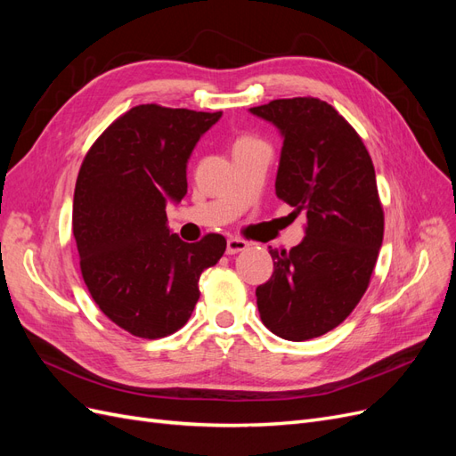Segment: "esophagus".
<instances>
[{
    "label": "esophagus",
    "mask_w": 456,
    "mask_h": 456,
    "mask_svg": "<svg viewBox=\"0 0 456 456\" xmlns=\"http://www.w3.org/2000/svg\"><path fill=\"white\" fill-rule=\"evenodd\" d=\"M247 247H249V243H247L241 238H228V241H226V253L228 255H236L240 251H245Z\"/></svg>",
    "instance_id": "1"
}]
</instances>
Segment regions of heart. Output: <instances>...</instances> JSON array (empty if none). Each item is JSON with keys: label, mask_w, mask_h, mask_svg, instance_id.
I'll return each instance as SVG.
<instances>
[{"label": "heart", "mask_w": 456, "mask_h": 456, "mask_svg": "<svg viewBox=\"0 0 456 456\" xmlns=\"http://www.w3.org/2000/svg\"><path fill=\"white\" fill-rule=\"evenodd\" d=\"M255 142H258V139H255V136H249V134H243V136H240V139L233 142V148H238V146H247V144H255Z\"/></svg>", "instance_id": "obj_1"}]
</instances>
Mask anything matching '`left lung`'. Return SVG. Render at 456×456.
<instances>
[{
	"label": "left lung",
	"mask_w": 456,
	"mask_h": 456,
	"mask_svg": "<svg viewBox=\"0 0 456 456\" xmlns=\"http://www.w3.org/2000/svg\"><path fill=\"white\" fill-rule=\"evenodd\" d=\"M251 112L283 134L275 196L308 218L293 249H270L272 278L256 287L260 320L285 340L322 337L365 295L384 238V211L362 136L325 101L278 99Z\"/></svg>",
	"instance_id": "1"
}]
</instances>
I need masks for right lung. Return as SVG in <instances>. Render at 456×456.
Listing matches in <instances>:
<instances>
[{"label": "right lung", "instance_id": "add662e5", "mask_svg": "<svg viewBox=\"0 0 456 456\" xmlns=\"http://www.w3.org/2000/svg\"><path fill=\"white\" fill-rule=\"evenodd\" d=\"M220 116L139 104L110 123L79 167L72 230L81 278L101 312L133 337L184 327L203 270L226 251L220 233L183 241L165 213L167 200L184 198L188 158Z\"/></svg>", "mask_w": 456, "mask_h": 456}]
</instances>
